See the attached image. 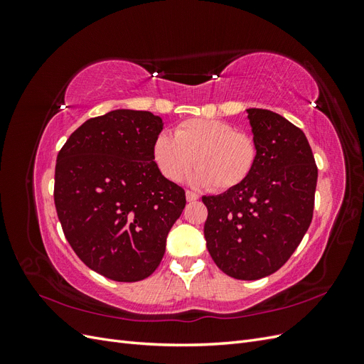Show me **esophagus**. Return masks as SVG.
<instances>
[{"label": "esophagus", "mask_w": 364, "mask_h": 364, "mask_svg": "<svg viewBox=\"0 0 364 364\" xmlns=\"http://www.w3.org/2000/svg\"><path fill=\"white\" fill-rule=\"evenodd\" d=\"M185 196H186V200H188V202H196V200H199V194L194 193V191L186 190Z\"/></svg>", "instance_id": "1"}]
</instances>
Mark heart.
Listing matches in <instances>:
<instances>
[{
  "mask_svg": "<svg viewBox=\"0 0 364 364\" xmlns=\"http://www.w3.org/2000/svg\"><path fill=\"white\" fill-rule=\"evenodd\" d=\"M153 162L165 179L182 181L194 164L193 181L214 191L245 183L258 162L257 141L223 119L190 118L174 127L173 136L159 134L153 142Z\"/></svg>",
  "mask_w": 364,
  "mask_h": 364,
  "instance_id": "obj_1",
  "label": "heart"
}]
</instances>
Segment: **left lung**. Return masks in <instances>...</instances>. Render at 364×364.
Wrapping results in <instances>:
<instances>
[{"instance_id": "1", "label": "left lung", "mask_w": 364, "mask_h": 364, "mask_svg": "<svg viewBox=\"0 0 364 364\" xmlns=\"http://www.w3.org/2000/svg\"><path fill=\"white\" fill-rule=\"evenodd\" d=\"M258 146L250 178L234 190L203 196L205 240L217 267L255 281L279 270L310 228L317 165L304 132L267 109H247Z\"/></svg>"}]
</instances>
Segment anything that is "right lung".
<instances>
[{"label": "right lung", "instance_id": "add662e5", "mask_svg": "<svg viewBox=\"0 0 364 364\" xmlns=\"http://www.w3.org/2000/svg\"><path fill=\"white\" fill-rule=\"evenodd\" d=\"M161 130L151 112L118 109L85 121L58 155L54 205L65 238L87 267L117 282L158 269L186 203L153 162Z\"/></svg>", "mask_w": 364, "mask_h": 364}]
</instances>
